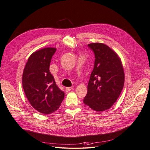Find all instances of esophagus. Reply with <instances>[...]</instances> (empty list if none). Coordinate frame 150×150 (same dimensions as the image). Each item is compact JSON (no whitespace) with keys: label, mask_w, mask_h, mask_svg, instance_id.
<instances>
[{"label":"esophagus","mask_w":150,"mask_h":150,"mask_svg":"<svg viewBox=\"0 0 150 150\" xmlns=\"http://www.w3.org/2000/svg\"><path fill=\"white\" fill-rule=\"evenodd\" d=\"M73 86H71V87H66L65 88V90H66V91H70V90H71L72 89H73Z\"/></svg>","instance_id":"1"}]
</instances>
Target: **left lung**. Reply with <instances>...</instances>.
I'll return each mask as SVG.
<instances>
[{
  "label": "left lung",
  "mask_w": 150,
  "mask_h": 150,
  "mask_svg": "<svg viewBox=\"0 0 150 150\" xmlns=\"http://www.w3.org/2000/svg\"><path fill=\"white\" fill-rule=\"evenodd\" d=\"M95 60L83 103L96 111L110 108L123 89L125 74L122 62L112 49L103 43L88 44Z\"/></svg>",
  "instance_id": "8db88e82"
}]
</instances>
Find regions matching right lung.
Listing matches in <instances>:
<instances>
[{
  "mask_svg": "<svg viewBox=\"0 0 150 150\" xmlns=\"http://www.w3.org/2000/svg\"><path fill=\"white\" fill-rule=\"evenodd\" d=\"M54 47L41 49L28 59L22 76V85L30 104L38 112L49 114L57 110L64 98V92L57 86L49 71Z\"/></svg>",
  "mask_w": 150,
  "mask_h": 150,
  "instance_id": "right-lung-1",
  "label": "right lung"
}]
</instances>
